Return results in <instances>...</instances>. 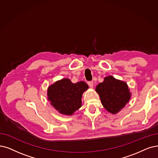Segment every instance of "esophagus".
<instances>
[{"label": "esophagus", "instance_id": "esophagus-1", "mask_svg": "<svg viewBox=\"0 0 158 158\" xmlns=\"http://www.w3.org/2000/svg\"><path fill=\"white\" fill-rule=\"evenodd\" d=\"M87 84L90 87H93V81H87Z\"/></svg>", "mask_w": 158, "mask_h": 158}]
</instances>
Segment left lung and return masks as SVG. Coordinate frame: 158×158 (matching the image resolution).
I'll list each match as a JSON object with an SVG mask.
<instances>
[{"label":"left lung","instance_id":"8db88e82","mask_svg":"<svg viewBox=\"0 0 158 158\" xmlns=\"http://www.w3.org/2000/svg\"><path fill=\"white\" fill-rule=\"evenodd\" d=\"M101 102L105 109L115 114L128 102L131 94L127 84L116 80L112 76L106 77L104 81L96 87Z\"/></svg>","mask_w":158,"mask_h":158}]
</instances>
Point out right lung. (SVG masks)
I'll return each instance as SVG.
<instances>
[{
    "label": "right lung",
    "mask_w": 158,
    "mask_h": 158,
    "mask_svg": "<svg viewBox=\"0 0 158 158\" xmlns=\"http://www.w3.org/2000/svg\"><path fill=\"white\" fill-rule=\"evenodd\" d=\"M88 87L84 81L73 84L68 78L62 79L48 87V99L60 113L72 115L81 107L82 93Z\"/></svg>",
    "instance_id": "obj_1"
}]
</instances>
